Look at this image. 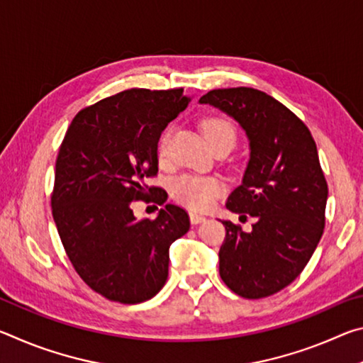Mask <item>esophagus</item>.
<instances>
[{
    "mask_svg": "<svg viewBox=\"0 0 363 363\" xmlns=\"http://www.w3.org/2000/svg\"><path fill=\"white\" fill-rule=\"evenodd\" d=\"M189 216H190V223H192V224H201V223H205V220H206L203 214H199V213H190Z\"/></svg>",
    "mask_w": 363,
    "mask_h": 363,
    "instance_id": "1",
    "label": "esophagus"
}]
</instances>
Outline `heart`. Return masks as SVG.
Segmentation results:
<instances>
[{"mask_svg": "<svg viewBox=\"0 0 363 363\" xmlns=\"http://www.w3.org/2000/svg\"><path fill=\"white\" fill-rule=\"evenodd\" d=\"M201 130H203L208 144L211 147L219 143H230L233 145L237 140L235 126L223 116H208L201 123ZM167 144L168 133H164L158 143L160 157H164V153H167ZM223 189V182L216 177L184 174L174 181L173 195L179 203L186 205L190 210L205 211L214 203Z\"/></svg>", "mask_w": 363, "mask_h": 363, "instance_id": "b5f03b06", "label": "heart"}]
</instances>
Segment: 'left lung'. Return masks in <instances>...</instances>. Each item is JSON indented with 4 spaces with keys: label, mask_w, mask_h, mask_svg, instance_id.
<instances>
[{
    "label": "left lung",
    "mask_w": 363,
    "mask_h": 363,
    "mask_svg": "<svg viewBox=\"0 0 363 363\" xmlns=\"http://www.w3.org/2000/svg\"><path fill=\"white\" fill-rule=\"evenodd\" d=\"M199 102L235 120L250 144L242 184L225 206L256 223L243 232L223 220L219 275L238 296H270L303 272L323 233L328 186L315 140L290 108L262 91L213 89Z\"/></svg>",
    "instance_id": "8db88e82"
}]
</instances>
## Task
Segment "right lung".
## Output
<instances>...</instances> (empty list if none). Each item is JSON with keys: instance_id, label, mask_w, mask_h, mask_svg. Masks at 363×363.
Returning <instances> with one entry per match:
<instances>
[{"instance_id": "add662e5", "label": "right lung", "mask_w": 363, "mask_h": 363, "mask_svg": "<svg viewBox=\"0 0 363 363\" xmlns=\"http://www.w3.org/2000/svg\"><path fill=\"white\" fill-rule=\"evenodd\" d=\"M189 102L182 88L126 89L78 112L59 149L54 223L79 277L110 301L155 296L168 279L171 243L189 232V214L176 205L155 219L131 210L134 200L167 201L145 179L158 173L163 130Z\"/></svg>"}]
</instances>
